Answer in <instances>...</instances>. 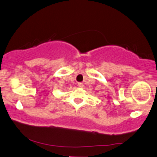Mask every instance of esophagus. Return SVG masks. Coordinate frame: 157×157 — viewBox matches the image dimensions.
Here are the masks:
<instances>
[{
  "label": "esophagus",
  "instance_id": "obj_1",
  "mask_svg": "<svg viewBox=\"0 0 157 157\" xmlns=\"http://www.w3.org/2000/svg\"><path fill=\"white\" fill-rule=\"evenodd\" d=\"M77 85H78L79 87H83V83H78Z\"/></svg>",
  "mask_w": 157,
  "mask_h": 157
}]
</instances>
